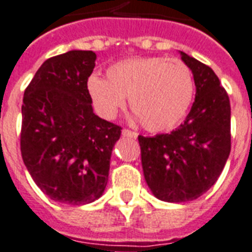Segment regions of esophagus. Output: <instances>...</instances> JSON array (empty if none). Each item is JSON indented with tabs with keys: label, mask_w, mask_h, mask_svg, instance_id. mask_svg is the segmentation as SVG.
<instances>
[{
	"label": "esophagus",
	"mask_w": 252,
	"mask_h": 252,
	"mask_svg": "<svg viewBox=\"0 0 252 252\" xmlns=\"http://www.w3.org/2000/svg\"><path fill=\"white\" fill-rule=\"evenodd\" d=\"M122 135H124V137L134 138V139L138 137L137 133H134V131H131V130H127V128H124V130H122Z\"/></svg>",
	"instance_id": "1"
}]
</instances>
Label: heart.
I'll return each mask as SVG.
<instances>
[{
	"instance_id": "obj_1",
	"label": "heart",
	"mask_w": 252,
	"mask_h": 252,
	"mask_svg": "<svg viewBox=\"0 0 252 252\" xmlns=\"http://www.w3.org/2000/svg\"><path fill=\"white\" fill-rule=\"evenodd\" d=\"M88 92L102 118H114L127 97L142 126L158 133L174 128L185 118L194 97V79L181 60L143 57L109 66L106 79L92 75Z\"/></svg>"
}]
</instances>
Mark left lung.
Segmentation results:
<instances>
[{"instance_id":"left-lung-1","label":"left lung","mask_w":252,"mask_h":252,"mask_svg":"<svg viewBox=\"0 0 252 252\" xmlns=\"http://www.w3.org/2000/svg\"><path fill=\"white\" fill-rule=\"evenodd\" d=\"M181 53L195 82V101L181 126L170 134L138 137L142 169L155 198L189 202L218 181L231 150V107L214 70Z\"/></svg>"}]
</instances>
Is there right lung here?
I'll return each mask as SVG.
<instances>
[{"label": "right lung", "instance_id": "add662e5", "mask_svg": "<svg viewBox=\"0 0 252 252\" xmlns=\"http://www.w3.org/2000/svg\"><path fill=\"white\" fill-rule=\"evenodd\" d=\"M95 53L49 58L26 88L21 154L35 185L52 200L79 206L101 198L121 127L93 111L88 79Z\"/></svg>", "mask_w": 252, "mask_h": 252}]
</instances>
